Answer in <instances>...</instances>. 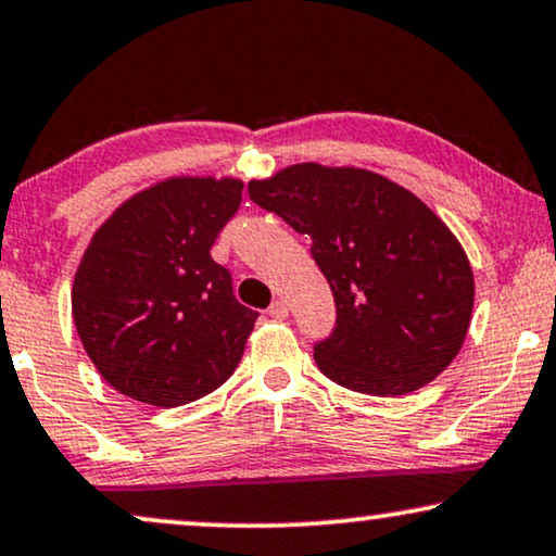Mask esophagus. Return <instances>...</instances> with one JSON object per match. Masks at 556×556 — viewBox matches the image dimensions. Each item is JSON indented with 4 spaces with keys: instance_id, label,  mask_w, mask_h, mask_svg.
I'll return each mask as SVG.
<instances>
[{
    "instance_id": "obj_1",
    "label": "esophagus",
    "mask_w": 556,
    "mask_h": 556,
    "mask_svg": "<svg viewBox=\"0 0 556 556\" xmlns=\"http://www.w3.org/2000/svg\"><path fill=\"white\" fill-rule=\"evenodd\" d=\"M290 315V307H287L285 300H274L271 307H269V317H274V320H285V317Z\"/></svg>"
}]
</instances>
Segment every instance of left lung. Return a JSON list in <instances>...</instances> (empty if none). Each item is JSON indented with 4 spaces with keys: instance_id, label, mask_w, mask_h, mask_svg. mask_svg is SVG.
I'll use <instances>...</instances> for the list:
<instances>
[{
    "instance_id": "1",
    "label": "left lung",
    "mask_w": 556,
    "mask_h": 556,
    "mask_svg": "<svg viewBox=\"0 0 556 556\" xmlns=\"http://www.w3.org/2000/svg\"><path fill=\"white\" fill-rule=\"evenodd\" d=\"M249 198L313 239L338 325L315 345L330 381L371 396L412 394L468 336L476 279L463 243L414 192L364 167L290 165Z\"/></svg>"
}]
</instances>
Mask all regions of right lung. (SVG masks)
<instances>
[{"mask_svg":"<svg viewBox=\"0 0 556 556\" xmlns=\"http://www.w3.org/2000/svg\"><path fill=\"white\" fill-rule=\"evenodd\" d=\"M241 190L236 177H167L93 233L73 279V323L118 394L173 409L231 379L258 313L233 298L211 247Z\"/></svg>","mask_w":556,"mask_h":556,"instance_id":"add662e5","label":"right lung"}]
</instances>
